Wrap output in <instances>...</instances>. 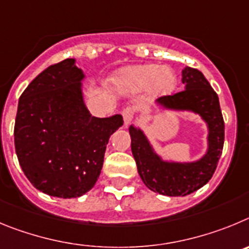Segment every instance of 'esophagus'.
<instances>
[{
	"label": "esophagus",
	"mask_w": 249,
	"mask_h": 249,
	"mask_svg": "<svg viewBox=\"0 0 249 249\" xmlns=\"http://www.w3.org/2000/svg\"><path fill=\"white\" fill-rule=\"evenodd\" d=\"M122 115H123V119H124L125 124L129 125L130 123H131L134 120L135 110H134V108H131V107H127V108H125L124 110L122 111Z\"/></svg>",
	"instance_id": "obj_1"
}]
</instances>
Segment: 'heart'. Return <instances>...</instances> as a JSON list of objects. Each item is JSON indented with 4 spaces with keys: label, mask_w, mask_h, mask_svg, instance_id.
Here are the masks:
<instances>
[{
    "label": "heart",
    "mask_w": 249,
    "mask_h": 249,
    "mask_svg": "<svg viewBox=\"0 0 249 249\" xmlns=\"http://www.w3.org/2000/svg\"><path fill=\"white\" fill-rule=\"evenodd\" d=\"M125 82L139 88H147L154 86L158 94H166L176 86V77L169 69H163L158 64L134 67L124 71Z\"/></svg>",
    "instance_id": "heart-1"
}]
</instances>
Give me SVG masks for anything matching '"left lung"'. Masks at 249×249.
I'll return each mask as SVG.
<instances>
[{"label": "left lung", "instance_id": "obj_1", "mask_svg": "<svg viewBox=\"0 0 249 249\" xmlns=\"http://www.w3.org/2000/svg\"><path fill=\"white\" fill-rule=\"evenodd\" d=\"M185 89L159 98V104L172 109H189L207 122L208 152L192 163H167L160 160L144 134L130 126L131 151L139 175L151 191L166 196H186L205 186L213 176L225 142V122L218 95L198 69L186 67L182 71Z\"/></svg>", "mask_w": 249, "mask_h": 249}]
</instances>
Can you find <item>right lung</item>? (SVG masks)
<instances>
[{"label": "right lung", "mask_w": 249, "mask_h": 249, "mask_svg": "<svg viewBox=\"0 0 249 249\" xmlns=\"http://www.w3.org/2000/svg\"><path fill=\"white\" fill-rule=\"evenodd\" d=\"M74 59L44 69L19 97L15 149L36 189L60 198L79 197L95 185L109 138L123 116H91L83 103L84 74Z\"/></svg>", "instance_id": "right-lung-1"}]
</instances>
